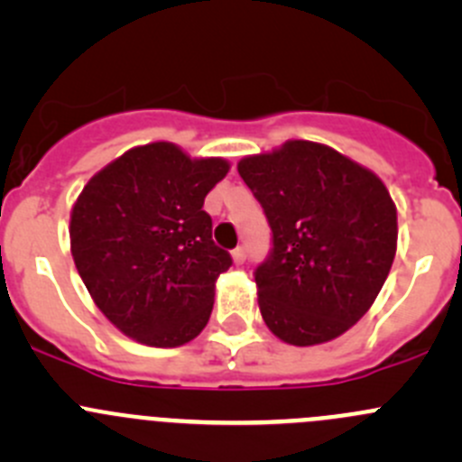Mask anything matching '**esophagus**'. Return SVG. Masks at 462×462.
Listing matches in <instances>:
<instances>
[{
    "label": "esophagus",
    "instance_id": "34e87169",
    "mask_svg": "<svg viewBox=\"0 0 462 462\" xmlns=\"http://www.w3.org/2000/svg\"><path fill=\"white\" fill-rule=\"evenodd\" d=\"M245 257H248V250H245V245H239V248L232 250V259H235V263H244Z\"/></svg>",
    "mask_w": 462,
    "mask_h": 462
}]
</instances>
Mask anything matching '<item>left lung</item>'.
Returning <instances> with one entry per match:
<instances>
[{
	"label": "left lung",
	"instance_id": "left-lung-1",
	"mask_svg": "<svg viewBox=\"0 0 462 462\" xmlns=\"http://www.w3.org/2000/svg\"><path fill=\"white\" fill-rule=\"evenodd\" d=\"M270 226L254 268L268 328L295 346L328 342L375 301L398 241L384 183L326 144L291 141L239 162Z\"/></svg>",
	"mask_w": 462,
	"mask_h": 462
}]
</instances>
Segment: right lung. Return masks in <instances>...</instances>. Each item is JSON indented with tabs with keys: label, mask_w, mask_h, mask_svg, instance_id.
<instances>
[{
	"label": "right lung",
	"mask_w": 462,
	"mask_h": 462,
	"mask_svg": "<svg viewBox=\"0 0 462 462\" xmlns=\"http://www.w3.org/2000/svg\"><path fill=\"white\" fill-rule=\"evenodd\" d=\"M176 144L134 147L97 171L71 212V254L105 318L129 337L180 346L208 324L214 283L232 265L203 209L227 174Z\"/></svg>",
	"instance_id": "add662e5"
}]
</instances>
